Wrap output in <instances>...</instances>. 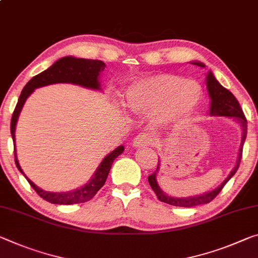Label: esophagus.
I'll return each instance as SVG.
<instances>
[{
  "label": "esophagus",
  "instance_id": "obj_1",
  "mask_svg": "<svg viewBox=\"0 0 258 258\" xmlns=\"http://www.w3.org/2000/svg\"><path fill=\"white\" fill-rule=\"evenodd\" d=\"M154 139L151 136L147 133H141L134 138L133 140V147H144V146H149L154 144Z\"/></svg>",
  "mask_w": 258,
  "mask_h": 258
}]
</instances>
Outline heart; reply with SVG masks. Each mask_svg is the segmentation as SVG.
I'll use <instances>...</instances> for the list:
<instances>
[{
    "mask_svg": "<svg viewBox=\"0 0 258 258\" xmlns=\"http://www.w3.org/2000/svg\"><path fill=\"white\" fill-rule=\"evenodd\" d=\"M202 99L199 81L165 73L133 83L125 93L124 105L133 113H150L155 124L165 125L189 117Z\"/></svg>",
    "mask_w": 258,
    "mask_h": 258,
    "instance_id": "b5f03b06",
    "label": "heart"
}]
</instances>
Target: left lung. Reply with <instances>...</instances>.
<instances>
[{
	"instance_id": "1",
	"label": "left lung",
	"mask_w": 258,
	"mask_h": 258,
	"mask_svg": "<svg viewBox=\"0 0 258 258\" xmlns=\"http://www.w3.org/2000/svg\"><path fill=\"white\" fill-rule=\"evenodd\" d=\"M190 64L198 65L200 68H206V64H203L202 62H198V60H193V62H190ZM206 84H207V89L210 97V108H209L210 116L233 118L235 121L239 122L241 128H242V137H241V144H240V148L238 153V158H236L235 165L232 169L230 174L225 178V180L220 183V185L214 188L212 190L206 191V193L194 195V196H187V198H174V196H170L165 194L164 191L161 189V187L158 186V182H157V173L159 170V165H161L159 164V158H158L157 169L153 174L149 175L148 181H149L150 187L153 188V190L155 191V194L157 195L159 201L171 204V206L191 208L195 206H200V204H206V203L211 202L212 200L218 195L219 191L223 189L225 183L230 180L233 175L235 174L236 171H238L240 162H241V157H242V148L247 137V119L242 112V109H241L238 100L235 99V96L233 95L228 89L223 87V86L219 84V81L216 79L214 73L211 71L207 73Z\"/></svg>"
}]
</instances>
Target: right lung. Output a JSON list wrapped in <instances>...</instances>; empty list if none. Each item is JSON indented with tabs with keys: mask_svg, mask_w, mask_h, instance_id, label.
I'll return each mask as SVG.
<instances>
[{
	"mask_svg": "<svg viewBox=\"0 0 258 258\" xmlns=\"http://www.w3.org/2000/svg\"><path fill=\"white\" fill-rule=\"evenodd\" d=\"M105 64L102 60H94V59H86V58H77L73 56H65L59 58L58 60L48 68L47 70L39 73L35 77L28 81L25 87L20 94L18 103L16 105V109L12 114L11 119V137L14 140L15 147V162L17 165L18 170L20 171L24 177L27 179L30 185L33 187V189L38 193L41 198L46 201L54 203V204H77L84 203L92 200L100 188L104 185L107 180L109 171L111 169V165L114 159L124 151V147L119 146L116 149L112 150L111 153L108 154L97 169L92 178L77 189L68 190V191H47L41 189L40 187L32 182L30 179L24 173L22 167L19 165L17 158V151H16V126L19 118L20 111L25 104L28 96L33 93L36 88L43 87V86L52 85V84H73L79 85L81 87L93 89V91H102L101 83H100V75L104 71Z\"/></svg>",
	"mask_w": 258,
	"mask_h": 258,
	"instance_id": "obj_1",
	"label": "right lung"
}]
</instances>
